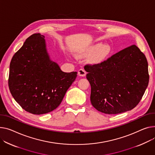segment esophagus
<instances>
[{
    "mask_svg": "<svg viewBox=\"0 0 155 155\" xmlns=\"http://www.w3.org/2000/svg\"><path fill=\"white\" fill-rule=\"evenodd\" d=\"M87 74V72L85 71V70L83 68H80L78 71V75L79 76L81 77H85Z\"/></svg>",
    "mask_w": 155,
    "mask_h": 155,
    "instance_id": "obj_1",
    "label": "esophagus"
}]
</instances>
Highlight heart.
<instances>
[{
    "label": "heart",
    "mask_w": 155,
    "mask_h": 155,
    "mask_svg": "<svg viewBox=\"0 0 155 155\" xmlns=\"http://www.w3.org/2000/svg\"><path fill=\"white\" fill-rule=\"evenodd\" d=\"M109 51V48L106 45H102L100 43H97L87 48L80 56H88L92 55L91 61L93 62H98L104 59Z\"/></svg>",
    "instance_id": "heart-1"
}]
</instances>
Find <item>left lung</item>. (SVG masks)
I'll use <instances>...</instances> for the list:
<instances>
[{"label": "left lung", "mask_w": 155, "mask_h": 155, "mask_svg": "<svg viewBox=\"0 0 155 155\" xmlns=\"http://www.w3.org/2000/svg\"><path fill=\"white\" fill-rule=\"evenodd\" d=\"M84 68L91 86V105L106 114H118L135 108L148 85V61L135 45Z\"/></svg>", "instance_id": "left-lung-1"}]
</instances>
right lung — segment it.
<instances>
[{"mask_svg":"<svg viewBox=\"0 0 155 155\" xmlns=\"http://www.w3.org/2000/svg\"><path fill=\"white\" fill-rule=\"evenodd\" d=\"M77 76V71H62L50 59L45 36L38 33L28 37L13 56L8 87L23 109L42 115L59 106Z\"/></svg>","mask_w":155,"mask_h":155,"instance_id":"obj_1","label":"right lung"}]
</instances>
